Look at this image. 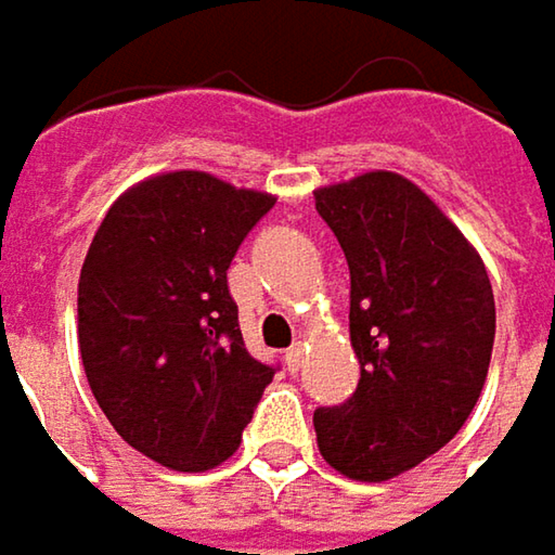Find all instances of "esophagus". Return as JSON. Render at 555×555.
<instances>
[{
	"instance_id": "obj_1",
	"label": "esophagus",
	"mask_w": 555,
	"mask_h": 555,
	"mask_svg": "<svg viewBox=\"0 0 555 555\" xmlns=\"http://www.w3.org/2000/svg\"><path fill=\"white\" fill-rule=\"evenodd\" d=\"M284 364H287L291 374H297V371L304 367V348H300V345H291L287 354H284Z\"/></svg>"
}]
</instances>
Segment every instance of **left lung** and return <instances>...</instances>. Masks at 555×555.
Wrapping results in <instances>:
<instances>
[{"mask_svg": "<svg viewBox=\"0 0 555 555\" xmlns=\"http://www.w3.org/2000/svg\"><path fill=\"white\" fill-rule=\"evenodd\" d=\"M351 271L358 389L315 409V441L348 479L383 482L438 453L469 418L492 361L495 297L482 258L396 172L315 191Z\"/></svg>", "mask_w": 555, "mask_h": 555, "instance_id": "obj_1", "label": "left lung"}]
</instances>
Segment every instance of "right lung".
Segmentation results:
<instances>
[{"label": "right lung", "mask_w": 555, "mask_h": 555, "mask_svg": "<svg viewBox=\"0 0 555 555\" xmlns=\"http://www.w3.org/2000/svg\"><path fill=\"white\" fill-rule=\"evenodd\" d=\"M271 194L166 172L120 194L79 274V351L114 431L201 473L240 448L271 364L245 351L227 271Z\"/></svg>", "instance_id": "add662e5"}]
</instances>
